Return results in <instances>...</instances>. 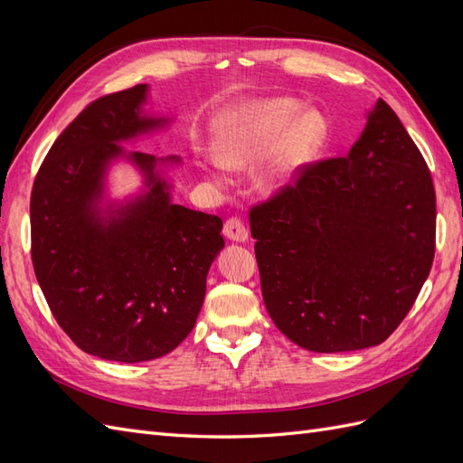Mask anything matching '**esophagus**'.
Listing matches in <instances>:
<instances>
[{
    "mask_svg": "<svg viewBox=\"0 0 463 463\" xmlns=\"http://www.w3.org/2000/svg\"><path fill=\"white\" fill-rule=\"evenodd\" d=\"M223 235H226L232 241H245L249 237V232H247V226L241 218L232 216L226 220V223H223Z\"/></svg>",
    "mask_w": 463,
    "mask_h": 463,
    "instance_id": "34e87169",
    "label": "esophagus"
}]
</instances>
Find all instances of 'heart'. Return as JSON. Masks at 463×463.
Returning <instances> with one entry per match:
<instances>
[{
    "label": "heart",
    "instance_id": "heart-1",
    "mask_svg": "<svg viewBox=\"0 0 463 463\" xmlns=\"http://www.w3.org/2000/svg\"><path fill=\"white\" fill-rule=\"evenodd\" d=\"M326 137V119L315 109L301 111L293 98L257 102L237 109L223 125L213 143L216 162L201 164V172L220 184V165L245 170L278 144L260 177L266 189H276L325 146Z\"/></svg>",
    "mask_w": 463,
    "mask_h": 463
}]
</instances>
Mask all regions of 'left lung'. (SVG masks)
<instances>
[{"label": "left lung", "mask_w": 463, "mask_h": 463, "mask_svg": "<svg viewBox=\"0 0 463 463\" xmlns=\"http://www.w3.org/2000/svg\"><path fill=\"white\" fill-rule=\"evenodd\" d=\"M262 299L309 352L383 344L430 272L437 194L423 154L384 100L347 156L307 162L249 210Z\"/></svg>", "instance_id": "obj_1"}]
</instances>
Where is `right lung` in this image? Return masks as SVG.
Segmentation results:
<instances>
[{
  "label": "right lung",
  "mask_w": 463,
  "mask_h": 463,
  "mask_svg": "<svg viewBox=\"0 0 463 463\" xmlns=\"http://www.w3.org/2000/svg\"><path fill=\"white\" fill-rule=\"evenodd\" d=\"M145 85L96 98L55 138L31 194V257L53 318L90 355L138 363L170 354L197 322L222 218L170 203L154 156L133 152L150 191L108 226L92 214L116 145L160 125L138 118Z\"/></svg>",
  "instance_id": "add662e5"
}]
</instances>
